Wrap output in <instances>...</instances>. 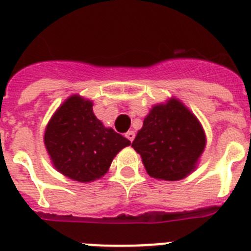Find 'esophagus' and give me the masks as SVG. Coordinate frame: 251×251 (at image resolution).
<instances>
[{"mask_svg": "<svg viewBox=\"0 0 251 251\" xmlns=\"http://www.w3.org/2000/svg\"><path fill=\"white\" fill-rule=\"evenodd\" d=\"M125 136L128 139V140L132 141V140H134V139H135V131H132V130H130V131L126 132Z\"/></svg>", "mask_w": 251, "mask_h": 251, "instance_id": "34e87169", "label": "esophagus"}]
</instances>
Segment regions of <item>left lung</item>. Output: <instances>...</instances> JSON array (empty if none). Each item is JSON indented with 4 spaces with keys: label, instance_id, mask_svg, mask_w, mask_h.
Segmentation results:
<instances>
[{
    "label": "left lung",
    "instance_id": "8db88e82",
    "mask_svg": "<svg viewBox=\"0 0 251 251\" xmlns=\"http://www.w3.org/2000/svg\"><path fill=\"white\" fill-rule=\"evenodd\" d=\"M150 177L179 180L197 168L206 148L200 120L176 97L154 104L132 141Z\"/></svg>",
    "mask_w": 251,
    "mask_h": 251
}]
</instances>
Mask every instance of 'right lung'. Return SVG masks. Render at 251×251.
<instances>
[{"mask_svg": "<svg viewBox=\"0 0 251 251\" xmlns=\"http://www.w3.org/2000/svg\"><path fill=\"white\" fill-rule=\"evenodd\" d=\"M44 144L51 164L69 179H100L130 140L106 127L93 113V102L72 95L49 120Z\"/></svg>", "mask_w": 251, "mask_h": 251, "instance_id": "1", "label": "right lung"}]
</instances>
